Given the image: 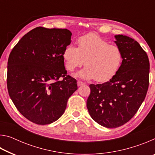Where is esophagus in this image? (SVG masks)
I'll use <instances>...</instances> for the list:
<instances>
[{
  "label": "esophagus",
  "instance_id": "1",
  "mask_svg": "<svg viewBox=\"0 0 155 155\" xmlns=\"http://www.w3.org/2000/svg\"><path fill=\"white\" fill-rule=\"evenodd\" d=\"M85 85V83H83V81H78L77 82V85L78 86H81V85Z\"/></svg>",
  "mask_w": 155,
  "mask_h": 155
}]
</instances>
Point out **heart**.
<instances>
[{
	"label": "heart",
	"instance_id": "heart-1",
	"mask_svg": "<svg viewBox=\"0 0 155 155\" xmlns=\"http://www.w3.org/2000/svg\"><path fill=\"white\" fill-rule=\"evenodd\" d=\"M77 48L72 44L65 47L63 59L66 70L72 72L83 64L85 67L77 72L78 77L105 82L111 79L121 65L122 54L118 47L90 33L80 37Z\"/></svg>",
	"mask_w": 155,
	"mask_h": 155
}]
</instances>
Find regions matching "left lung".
I'll return each instance as SVG.
<instances>
[{
  "label": "left lung",
  "instance_id": "1",
  "mask_svg": "<svg viewBox=\"0 0 155 155\" xmlns=\"http://www.w3.org/2000/svg\"><path fill=\"white\" fill-rule=\"evenodd\" d=\"M122 54L118 71L109 81L90 85L89 114L106 128H117L134 116L145 99L149 85L150 63L137 41L127 35H115Z\"/></svg>",
  "mask_w": 155,
  "mask_h": 155
}]
</instances>
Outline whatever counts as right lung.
<instances>
[{
	"label": "right lung",
	"mask_w": 155,
	"mask_h": 155,
	"mask_svg": "<svg viewBox=\"0 0 155 155\" xmlns=\"http://www.w3.org/2000/svg\"><path fill=\"white\" fill-rule=\"evenodd\" d=\"M71 36L66 28L37 27L25 34L9 54V95L20 114L37 124L58 120L78 89L77 80L67 75L62 56ZM60 77L63 80L58 81Z\"/></svg>",
	"instance_id": "add662e5"
}]
</instances>
